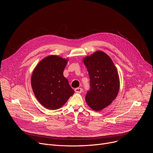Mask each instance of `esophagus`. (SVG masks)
<instances>
[{
    "instance_id": "34e87169",
    "label": "esophagus",
    "mask_w": 153,
    "mask_h": 153,
    "mask_svg": "<svg viewBox=\"0 0 153 153\" xmlns=\"http://www.w3.org/2000/svg\"><path fill=\"white\" fill-rule=\"evenodd\" d=\"M74 91H75V92H76V93H81L82 92L83 90H82V88H76V89L74 90Z\"/></svg>"
}]
</instances>
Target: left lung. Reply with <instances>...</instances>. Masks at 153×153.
Masks as SVG:
<instances>
[{
	"instance_id": "left-lung-1",
	"label": "left lung",
	"mask_w": 153,
	"mask_h": 153,
	"mask_svg": "<svg viewBox=\"0 0 153 153\" xmlns=\"http://www.w3.org/2000/svg\"><path fill=\"white\" fill-rule=\"evenodd\" d=\"M83 62L90 79L86 102L93 110L99 111L110 105L117 96L120 86L117 71L110 56L102 51L86 56Z\"/></svg>"
}]
</instances>
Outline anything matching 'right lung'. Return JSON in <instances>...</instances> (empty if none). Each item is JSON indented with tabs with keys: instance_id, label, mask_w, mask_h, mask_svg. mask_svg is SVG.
Here are the masks:
<instances>
[{
	"instance_id": "obj_1",
	"label": "right lung",
	"mask_w": 153,
	"mask_h": 153,
	"mask_svg": "<svg viewBox=\"0 0 153 153\" xmlns=\"http://www.w3.org/2000/svg\"><path fill=\"white\" fill-rule=\"evenodd\" d=\"M68 60L50 55L40 60L33 71L31 83L34 94L48 110L61 108L74 93L63 74Z\"/></svg>"
}]
</instances>
